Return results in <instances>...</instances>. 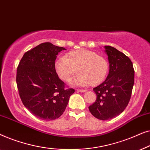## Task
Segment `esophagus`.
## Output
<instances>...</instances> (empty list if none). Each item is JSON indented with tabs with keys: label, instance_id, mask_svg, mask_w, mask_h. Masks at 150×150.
I'll return each instance as SVG.
<instances>
[{
	"label": "esophagus",
	"instance_id": "34e87169",
	"mask_svg": "<svg viewBox=\"0 0 150 150\" xmlns=\"http://www.w3.org/2000/svg\"><path fill=\"white\" fill-rule=\"evenodd\" d=\"M76 91H78V92H85L86 91H87V90L86 89H76Z\"/></svg>",
	"mask_w": 150,
	"mask_h": 150
}]
</instances>
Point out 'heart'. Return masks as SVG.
Returning a JSON list of instances; mask_svg holds the SVG:
<instances>
[{
	"instance_id": "1",
	"label": "heart",
	"mask_w": 150,
	"mask_h": 150,
	"mask_svg": "<svg viewBox=\"0 0 150 150\" xmlns=\"http://www.w3.org/2000/svg\"><path fill=\"white\" fill-rule=\"evenodd\" d=\"M55 71L63 81H71L78 69L80 74L73 83L79 86H97L107 76L108 63L93 51L81 49L70 51L54 63Z\"/></svg>"
}]
</instances>
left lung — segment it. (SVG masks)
<instances>
[{"label":"left lung","instance_id":"1","mask_svg":"<svg viewBox=\"0 0 150 150\" xmlns=\"http://www.w3.org/2000/svg\"><path fill=\"white\" fill-rule=\"evenodd\" d=\"M109 62L106 79L93 88L97 95L89 110L96 118L108 120L125 110L130 100L134 81L132 61L126 54L110 46H104Z\"/></svg>","mask_w":150,"mask_h":150}]
</instances>
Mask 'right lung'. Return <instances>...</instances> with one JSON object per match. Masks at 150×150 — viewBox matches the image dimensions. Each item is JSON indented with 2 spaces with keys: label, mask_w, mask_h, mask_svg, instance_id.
<instances>
[{
  "label": "right lung",
  "mask_w": 150,
  "mask_h": 150,
  "mask_svg": "<svg viewBox=\"0 0 150 150\" xmlns=\"http://www.w3.org/2000/svg\"><path fill=\"white\" fill-rule=\"evenodd\" d=\"M66 49L42 43L24 53L17 68L16 83L24 106L40 120H54L65 111L74 89H65L54 69L57 55Z\"/></svg>",
  "instance_id": "add662e5"
}]
</instances>
